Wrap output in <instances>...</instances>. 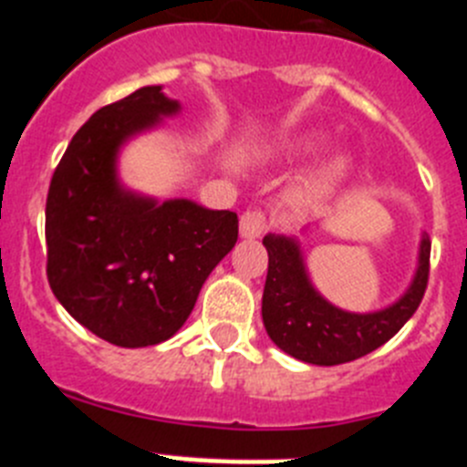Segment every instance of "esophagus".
Returning <instances> with one entry per match:
<instances>
[{
	"label": "esophagus",
	"mask_w": 467,
	"mask_h": 467,
	"mask_svg": "<svg viewBox=\"0 0 467 467\" xmlns=\"http://www.w3.org/2000/svg\"><path fill=\"white\" fill-rule=\"evenodd\" d=\"M269 229V220H266V213L264 210H245L241 214V236L243 238H259L264 231Z\"/></svg>",
	"instance_id": "esophagus-1"
}]
</instances>
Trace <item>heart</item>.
I'll use <instances>...</instances> for the list:
<instances>
[{
    "label": "heart",
    "mask_w": 467,
    "mask_h": 467,
    "mask_svg": "<svg viewBox=\"0 0 467 467\" xmlns=\"http://www.w3.org/2000/svg\"><path fill=\"white\" fill-rule=\"evenodd\" d=\"M350 171H353V161H350V156H334L329 163H325V166L308 180L306 196H325V193L332 192L337 184L344 182L346 177L350 175Z\"/></svg>",
    "instance_id": "1"
}]
</instances>
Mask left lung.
<instances>
[{"label": "left lung", "instance_id": "8db88e82", "mask_svg": "<svg viewBox=\"0 0 467 467\" xmlns=\"http://www.w3.org/2000/svg\"><path fill=\"white\" fill-rule=\"evenodd\" d=\"M269 274L264 285L262 317L271 341L287 356L311 365H341L358 360L393 339L419 308L431 275V238L420 241L419 271L410 292L377 313H346L311 287L292 238L269 234Z\"/></svg>", "mask_w": 467, "mask_h": 467}]
</instances>
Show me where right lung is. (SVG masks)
Listing matches in <instances>:
<instances>
[{
    "label": "right lung",
    "instance_id": "right-lung-1",
    "mask_svg": "<svg viewBox=\"0 0 467 467\" xmlns=\"http://www.w3.org/2000/svg\"><path fill=\"white\" fill-rule=\"evenodd\" d=\"M161 86L102 107L77 130L47 196V275L86 329L123 348L171 339L210 271L238 241L231 210L123 192L114 161L126 138L175 114Z\"/></svg>",
    "mask_w": 467,
    "mask_h": 467
}]
</instances>
